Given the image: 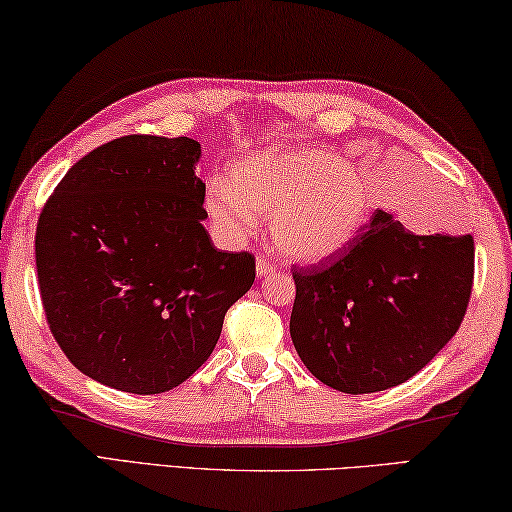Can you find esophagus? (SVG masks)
<instances>
[{"label": "esophagus", "mask_w": 512, "mask_h": 512, "mask_svg": "<svg viewBox=\"0 0 512 512\" xmlns=\"http://www.w3.org/2000/svg\"><path fill=\"white\" fill-rule=\"evenodd\" d=\"M274 270H276V265L270 261V258H267L265 254H258V261H256L258 276H265V274H270Z\"/></svg>", "instance_id": "34e87169"}]
</instances>
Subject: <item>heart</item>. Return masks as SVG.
<instances>
[{
    "label": "heart",
    "mask_w": 512,
    "mask_h": 512,
    "mask_svg": "<svg viewBox=\"0 0 512 512\" xmlns=\"http://www.w3.org/2000/svg\"><path fill=\"white\" fill-rule=\"evenodd\" d=\"M204 209L220 236H254L261 215L285 256L319 263L342 254L371 218L366 175L330 148H265L238 159L231 179L211 177Z\"/></svg>",
    "instance_id": "obj_1"
}]
</instances>
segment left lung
I'll return each mask as SVG.
<instances>
[{
  "instance_id": "left-lung-1",
  "label": "left lung",
  "mask_w": 512,
  "mask_h": 512,
  "mask_svg": "<svg viewBox=\"0 0 512 512\" xmlns=\"http://www.w3.org/2000/svg\"><path fill=\"white\" fill-rule=\"evenodd\" d=\"M290 335L306 369L344 393L416 375L456 335L474 281V240L416 236L375 211L351 247L292 267Z\"/></svg>"
}]
</instances>
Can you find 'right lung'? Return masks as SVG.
Listing matches in <instances>:
<instances>
[{"label":"right lung","mask_w":512,"mask_h":512,"mask_svg":"<svg viewBox=\"0 0 512 512\" xmlns=\"http://www.w3.org/2000/svg\"><path fill=\"white\" fill-rule=\"evenodd\" d=\"M202 148L128 134L67 170L44 204L35 265L51 335L107 387L150 396L209 360L227 310L256 279L249 251L204 229Z\"/></svg>","instance_id":"right-lung-1"}]
</instances>
